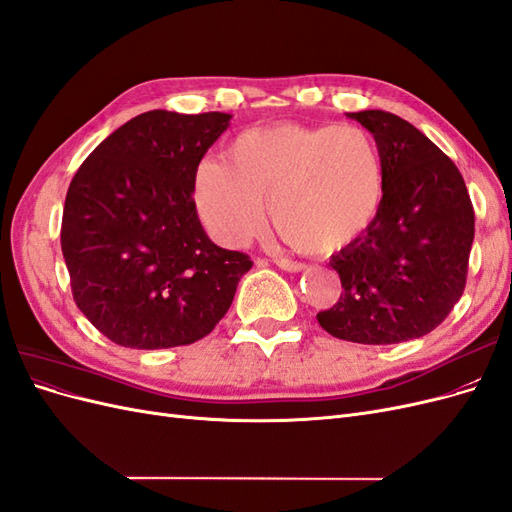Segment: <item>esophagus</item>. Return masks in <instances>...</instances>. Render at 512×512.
I'll return each instance as SVG.
<instances>
[{"instance_id": "1", "label": "esophagus", "mask_w": 512, "mask_h": 512, "mask_svg": "<svg viewBox=\"0 0 512 512\" xmlns=\"http://www.w3.org/2000/svg\"><path fill=\"white\" fill-rule=\"evenodd\" d=\"M275 265L280 267L282 271H288V273H299L305 269L303 262H294V260H288V258H275Z\"/></svg>"}]
</instances>
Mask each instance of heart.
I'll return each mask as SVG.
<instances>
[{
    "label": "heart",
    "mask_w": 512,
    "mask_h": 512,
    "mask_svg": "<svg viewBox=\"0 0 512 512\" xmlns=\"http://www.w3.org/2000/svg\"><path fill=\"white\" fill-rule=\"evenodd\" d=\"M384 196L382 153L359 126L275 123L241 132L226 162L196 168L194 203L228 247L250 241L269 215L282 237L309 254H333L376 220Z\"/></svg>",
    "instance_id": "b5f03b06"
}]
</instances>
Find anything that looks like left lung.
<instances>
[{
	"mask_svg": "<svg viewBox=\"0 0 512 512\" xmlns=\"http://www.w3.org/2000/svg\"><path fill=\"white\" fill-rule=\"evenodd\" d=\"M348 117L376 138L384 196L371 226L331 258L344 292L316 318L346 342H408L436 329L466 288L472 200L453 160L412 123L386 111Z\"/></svg>",
	"mask_w": 512,
	"mask_h": 512,
	"instance_id": "1",
	"label": "left lung"
}]
</instances>
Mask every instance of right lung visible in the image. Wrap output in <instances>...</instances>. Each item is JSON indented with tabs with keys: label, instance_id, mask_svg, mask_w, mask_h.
I'll list each match as a JSON object with an SVG mask.
<instances>
[{
	"label": "right lung",
	"instance_id": "1",
	"mask_svg": "<svg viewBox=\"0 0 512 512\" xmlns=\"http://www.w3.org/2000/svg\"><path fill=\"white\" fill-rule=\"evenodd\" d=\"M230 117L143 113L76 170L61 252L76 305L111 342L136 350L198 342L252 269L245 254L207 237L192 198L196 168Z\"/></svg>",
	"mask_w": 512,
	"mask_h": 512
}]
</instances>
